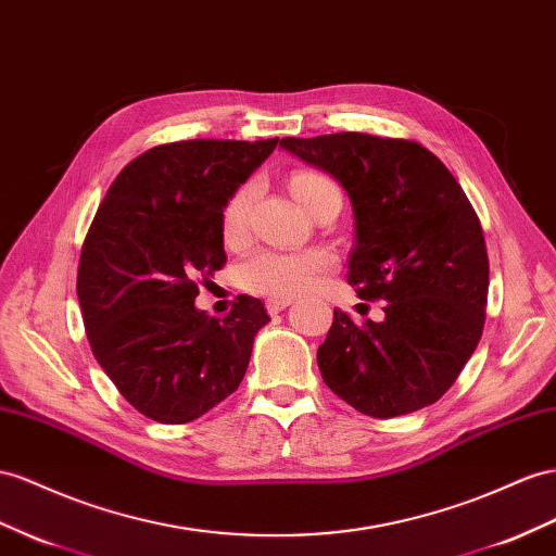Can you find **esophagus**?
<instances>
[{"mask_svg":"<svg viewBox=\"0 0 556 556\" xmlns=\"http://www.w3.org/2000/svg\"><path fill=\"white\" fill-rule=\"evenodd\" d=\"M291 303H293L291 298H267V301H265V307H267L269 315H277V312L287 309Z\"/></svg>","mask_w":556,"mask_h":556,"instance_id":"34e87169","label":"esophagus"}]
</instances>
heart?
Segmentation results:
<instances>
[{
  "instance_id": "b5f03b06",
  "label": "heart",
  "mask_w": 556,
  "mask_h": 556,
  "mask_svg": "<svg viewBox=\"0 0 556 556\" xmlns=\"http://www.w3.org/2000/svg\"><path fill=\"white\" fill-rule=\"evenodd\" d=\"M329 188L338 185L324 174L315 170H303L295 174L291 180V190L298 202L305 208ZM255 188L251 182L237 188L230 199H227L223 213H220V232L227 244H237V241L249 230V216L253 206ZM333 265V255L324 249H309V251H275V249H261L251 253L249 258L239 267L241 287L251 293L269 295V298H289L315 287L317 279Z\"/></svg>"
}]
</instances>
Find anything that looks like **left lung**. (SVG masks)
<instances>
[{
    "label": "left lung",
    "instance_id": "1",
    "mask_svg": "<svg viewBox=\"0 0 556 556\" xmlns=\"http://www.w3.org/2000/svg\"><path fill=\"white\" fill-rule=\"evenodd\" d=\"M348 190L357 244L348 283L386 301L380 324L333 309L317 364L364 416L394 418L441 400L486 321L489 253L475 206L437 154L408 138L359 131L281 138Z\"/></svg>",
    "mask_w": 556,
    "mask_h": 556
}]
</instances>
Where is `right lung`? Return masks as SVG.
I'll list each match as a JSON object with an SVG mask.
<instances>
[{"instance_id":"add662e5","label":"right lung","mask_w":556,"mask_h":556,"mask_svg":"<svg viewBox=\"0 0 556 556\" xmlns=\"http://www.w3.org/2000/svg\"><path fill=\"white\" fill-rule=\"evenodd\" d=\"M279 138L180 140L126 164L98 206L77 267L93 357L142 416L182 425L227 400L269 321L239 295L223 319L194 307L227 261L220 213Z\"/></svg>"}]
</instances>
